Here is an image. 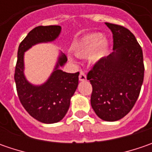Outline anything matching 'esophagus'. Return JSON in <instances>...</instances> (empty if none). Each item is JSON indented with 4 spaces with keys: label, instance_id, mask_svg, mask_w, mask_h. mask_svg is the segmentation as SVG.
<instances>
[{
    "label": "esophagus",
    "instance_id": "34e87169",
    "mask_svg": "<svg viewBox=\"0 0 152 152\" xmlns=\"http://www.w3.org/2000/svg\"><path fill=\"white\" fill-rule=\"evenodd\" d=\"M79 79L80 81H85L86 80V74H85L83 71H80V73H79Z\"/></svg>",
    "mask_w": 152,
    "mask_h": 152
}]
</instances>
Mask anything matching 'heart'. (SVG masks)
Instances as JSON below:
<instances>
[{"label": "heart", "mask_w": 152, "mask_h": 152, "mask_svg": "<svg viewBox=\"0 0 152 152\" xmlns=\"http://www.w3.org/2000/svg\"><path fill=\"white\" fill-rule=\"evenodd\" d=\"M108 51V42L103 39L102 34L93 33L85 35L74 48V52L78 56L91 55L94 62L100 61Z\"/></svg>", "instance_id": "b5f03b06"}]
</instances>
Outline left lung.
<instances>
[{
	"mask_svg": "<svg viewBox=\"0 0 152 152\" xmlns=\"http://www.w3.org/2000/svg\"><path fill=\"white\" fill-rule=\"evenodd\" d=\"M113 37V52L87 74L92 85L91 107L104 121L114 122L129 113L144 80L143 52L134 35L124 27L106 23Z\"/></svg>",
	"mask_w": 152,
	"mask_h": 152,
	"instance_id": "1",
	"label": "left lung"
}]
</instances>
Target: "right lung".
<instances>
[{
	"label": "right lung",
	"mask_w": 152,
	"mask_h": 152,
	"mask_svg": "<svg viewBox=\"0 0 152 152\" xmlns=\"http://www.w3.org/2000/svg\"><path fill=\"white\" fill-rule=\"evenodd\" d=\"M61 30L58 25L36 27L21 42L18 50L14 74L18 96L28 114L44 124H55L65 117L79 85V73H68L59 68L67 61L61 53L47 81L43 85H32L24 76V52L34 45L55 40Z\"/></svg>",
	"instance_id": "1"
}]
</instances>
